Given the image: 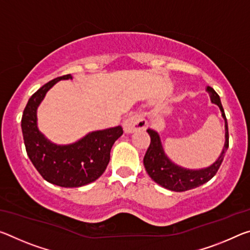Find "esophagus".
I'll return each instance as SVG.
<instances>
[{
    "instance_id": "1",
    "label": "esophagus",
    "mask_w": 250,
    "mask_h": 250,
    "mask_svg": "<svg viewBox=\"0 0 250 250\" xmlns=\"http://www.w3.org/2000/svg\"><path fill=\"white\" fill-rule=\"evenodd\" d=\"M146 126V119L139 113H131L124 121V129L125 132L131 133L137 130H144Z\"/></svg>"
}]
</instances>
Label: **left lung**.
<instances>
[{"instance_id":"1","label":"left lung","mask_w":250,"mask_h":250,"mask_svg":"<svg viewBox=\"0 0 250 250\" xmlns=\"http://www.w3.org/2000/svg\"><path fill=\"white\" fill-rule=\"evenodd\" d=\"M207 91L210 96L211 102L216 104L221 111V114L225 119V128H226V142L223 152L215 164L210 167L200 170H189L181 167H178L177 165L172 164L169 160V158L166 156L162 149L161 141L159 134L151 129L146 130V132L150 136V146L144 158L145 168L148 172L150 178L157 182L158 185L162 186L166 189L171 190V191H186L193 188L199 187V186L206 184L211 178L216 175L218 169H219L221 162L224 160V156L227 151L229 146V134H228V124L227 119L223 105H221L220 98L217 92L211 86H207Z\"/></svg>"}]
</instances>
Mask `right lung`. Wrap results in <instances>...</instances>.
Wrapping results in <instances>:
<instances>
[{
  "label": "right lung",
  "instance_id": "right-lung-1",
  "mask_svg": "<svg viewBox=\"0 0 250 250\" xmlns=\"http://www.w3.org/2000/svg\"><path fill=\"white\" fill-rule=\"evenodd\" d=\"M72 79L71 74L55 78L41 86L27 101L21 126L26 153L46 181L60 187H81L100 177L110 161L111 148L124 130L120 125L93 131L78 142L57 146L39 131L37 109L51 86L60 80Z\"/></svg>",
  "mask_w": 250,
  "mask_h": 250
}]
</instances>
